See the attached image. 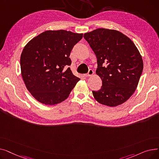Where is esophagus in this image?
Instances as JSON below:
<instances>
[{
    "mask_svg": "<svg viewBox=\"0 0 159 159\" xmlns=\"http://www.w3.org/2000/svg\"><path fill=\"white\" fill-rule=\"evenodd\" d=\"M93 75V71L92 70H89L88 71V73L87 74H84V76L87 77H90V76H92V75Z\"/></svg>",
    "mask_w": 159,
    "mask_h": 159,
    "instance_id": "1",
    "label": "esophagus"
}]
</instances>
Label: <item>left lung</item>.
I'll use <instances>...</instances> for the list:
<instances>
[{"label":"left lung","mask_w":159,"mask_h":159,"mask_svg":"<svg viewBox=\"0 0 159 159\" xmlns=\"http://www.w3.org/2000/svg\"><path fill=\"white\" fill-rule=\"evenodd\" d=\"M84 39L94 52L96 73L102 81L93 91L97 102L110 107L120 105L134 93L143 70V61L133 41L121 32L105 28L86 33Z\"/></svg>","instance_id":"1"}]
</instances>
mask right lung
<instances>
[{
    "label": "right lung",
    "mask_w": 159,
    "mask_h": 159,
    "mask_svg": "<svg viewBox=\"0 0 159 159\" xmlns=\"http://www.w3.org/2000/svg\"><path fill=\"white\" fill-rule=\"evenodd\" d=\"M82 33L48 30L32 39L20 56L21 75L26 88L37 101L46 105L61 103L69 97L80 79L68 66L73 46Z\"/></svg>",
    "instance_id": "1"
}]
</instances>
